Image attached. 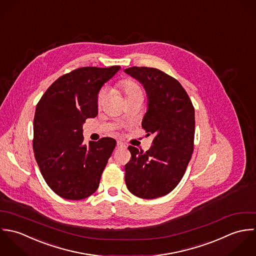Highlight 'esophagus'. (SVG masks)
I'll use <instances>...</instances> for the list:
<instances>
[{
    "instance_id": "obj_1",
    "label": "esophagus",
    "mask_w": 256,
    "mask_h": 256,
    "mask_svg": "<svg viewBox=\"0 0 256 256\" xmlns=\"http://www.w3.org/2000/svg\"><path fill=\"white\" fill-rule=\"evenodd\" d=\"M126 144H124L122 142H120V140H118L116 142V148H126Z\"/></svg>"
}]
</instances>
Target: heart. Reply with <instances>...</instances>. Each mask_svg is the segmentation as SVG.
Wrapping results in <instances>:
<instances>
[{"mask_svg": "<svg viewBox=\"0 0 256 256\" xmlns=\"http://www.w3.org/2000/svg\"><path fill=\"white\" fill-rule=\"evenodd\" d=\"M116 87L124 94L126 102L134 100V99H138V98L144 99V92H142V87L138 85V83L136 81H134L132 78H126V79L118 81L116 84ZM104 101H106V92L102 90L99 92V94L97 96L98 108H102L104 104Z\"/></svg>", "mask_w": 256, "mask_h": 256, "instance_id": "b5f03b06", "label": "heart"}]
</instances>
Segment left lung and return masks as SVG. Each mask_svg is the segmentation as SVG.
Returning <instances> with one entry per match:
<instances>
[{
  "instance_id": "8db88e82",
  "label": "left lung",
  "mask_w": 256,
  "mask_h": 256,
  "mask_svg": "<svg viewBox=\"0 0 256 256\" xmlns=\"http://www.w3.org/2000/svg\"><path fill=\"white\" fill-rule=\"evenodd\" d=\"M124 72L144 87L148 108L142 126L154 134L148 152L130 146L126 184L142 199L169 194L181 181L194 150L195 110L187 92L173 77L150 67H130Z\"/></svg>"
}]
</instances>
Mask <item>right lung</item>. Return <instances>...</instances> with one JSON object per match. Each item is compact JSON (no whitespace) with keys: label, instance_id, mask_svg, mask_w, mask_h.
I'll list each match as a JSON object with an SVG mask.
<instances>
[{"label":"right lung","instance_id":"add662e5","mask_svg":"<svg viewBox=\"0 0 256 256\" xmlns=\"http://www.w3.org/2000/svg\"><path fill=\"white\" fill-rule=\"evenodd\" d=\"M120 66L81 67L54 81L36 104L32 148L42 177L67 200H82L99 187L116 148L112 138L83 144V124L98 114L97 96Z\"/></svg>","mask_w":256,"mask_h":256}]
</instances>
